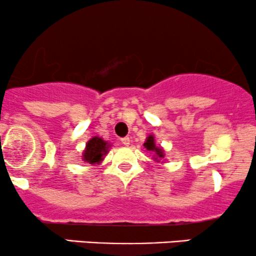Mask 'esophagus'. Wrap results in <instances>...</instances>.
<instances>
[{"instance_id": "34e87169", "label": "esophagus", "mask_w": 256, "mask_h": 256, "mask_svg": "<svg viewBox=\"0 0 256 256\" xmlns=\"http://www.w3.org/2000/svg\"><path fill=\"white\" fill-rule=\"evenodd\" d=\"M122 144H124V146H130V138H128V137L122 138Z\"/></svg>"}]
</instances>
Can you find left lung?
Listing matches in <instances>:
<instances>
[{"label": "left lung", "instance_id": "obj_1", "mask_svg": "<svg viewBox=\"0 0 256 256\" xmlns=\"http://www.w3.org/2000/svg\"><path fill=\"white\" fill-rule=\"evenodd\" d=\"M144 148H146V150L155 152V160L156 161H160V158L165 156L162 148H158V146H155V140L152 134L146 137V140L144 142Z\"/></svg>", "mask_w": 256, "mask_h": 256}]
</instances>
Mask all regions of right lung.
<instances>
[{"label": "right lung", "instance_id": "1", "mask_svg": "<svg viewBox=\"0 0 256 256\" xmlns=\"http://www.w3.org/2000/svg\"><path fill=\"white\" fill-rule=\"evenodd\" d=\"M108 148H110V144L102 138L92 137L86 143V148L83 152V160L85 162L91 164V165L100 164L108 152Z\"/></svg>", "mask_w": 256, "mask_h": 256}]
</instances>
